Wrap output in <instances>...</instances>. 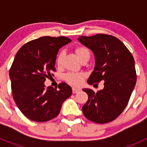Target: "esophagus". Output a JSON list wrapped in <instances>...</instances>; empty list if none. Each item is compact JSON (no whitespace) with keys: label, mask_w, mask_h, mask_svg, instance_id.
<instances>
[{"label":"esophagus","mask_w":147,"mask_h":147,"mask_svg":"<svg viewBox=\"0 0 147 147\" xmlns=\"http://www.w3.org/2000/svg\"><path fill=\"white\" fill-rule=\"evenodd\" d=\"M80 90L78 89V88H72V91H73V93H78V92L80 91Z\"/></svg>","instance_id":"obj_1"}]
</instances>
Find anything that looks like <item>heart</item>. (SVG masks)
I'll use <instances>...</instances> for the list:
<instances>
[{
	"instance_id": "obj_1",
	"label": "heart",
	"mask_w": 147,
	"mask_h": 147,
	"mask_svg": "<svg viewBox=\"0 0 147 147\" xmlns=\"http://www.w3.org/2000/svg\"><path fill=\"white\" fill-rule=\"evenodd\" d=\"M74 51L77 56V57L82 62H84V61L88 62L90 57V51L85 46H82V45L78 46L74 49ZM63 56H64L63 52H60L58 54L57 57V64L58 67H60L61 65H62ZM85 77V73H67L64 75L63 79L66 82H67L70 85H74V86H79L82 83Z\"/></svg>"
}]
</instances>
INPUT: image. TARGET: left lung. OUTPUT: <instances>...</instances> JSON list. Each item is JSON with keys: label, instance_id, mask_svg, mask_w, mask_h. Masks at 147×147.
<instances>
[{"label": "left lung", "instance_id": "obj_1", "mask_svg": "<svg viewBox=\"0 0 147 147\" xmlns=\"http://www.w3.org/2000/svg\"><path fill=\"white\" fill-rule=\"evenodd\" d=\"M78 40L92 50L96 58L94 71L88 83L96 85L104 80L105 85L96 93L83 89L88 96V102L82 107L83 114L98 124L112 121L127 107L136 85L134 58L125 45L112 35L98 34L81 36Z\"/></svg>", "mask_w": 147, "mask_h": 147}]
</instances>
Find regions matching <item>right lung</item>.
Listing matches in <instances>:
<instances>
[{
  "label": "right lung",
  "instance_id": "1",
  "mask_svg": "<svg viewBox=\"0 0 147 147\" xmlns=\"http://www.w3.org/2000/svg\"><path fill=\"white\" fill-rule=\"evenodd\" d=\"M71 40L45 36L29 41L19 49L9 70L12 96L22 113L30 120L48 121L59 113L62 103L72 94L66 83L58 88L44 85L56 71L59 49Z\"/></svg>",
  "mask_w": 147,
  "mask_h": 147
}]
</instances>
